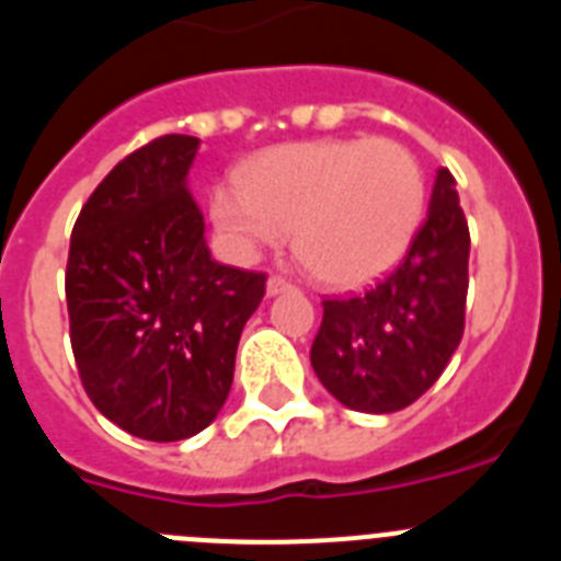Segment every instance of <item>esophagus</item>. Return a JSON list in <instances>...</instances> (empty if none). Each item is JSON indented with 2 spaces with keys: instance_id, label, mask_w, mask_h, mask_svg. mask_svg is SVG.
I'll return each mask as SVG.
<instances>
[{
  "instance_id": "esophagus-1",
  "label": "esophagus",
  "mask_w": 561,
  "mask_h": 561,
  "mask_svg": "<svg viewBox=\"0 0 561 561\" xmlns=\"http://www.w3.org/2000/svg\"><path fill=\"white\" fill-rule=\"evenodd\" d=\"M297 286L291 284V280H286V277L280 275H272L270 280H266V295L275 297V295H286V291H295Z\"/></svg>"
}]
</instances>
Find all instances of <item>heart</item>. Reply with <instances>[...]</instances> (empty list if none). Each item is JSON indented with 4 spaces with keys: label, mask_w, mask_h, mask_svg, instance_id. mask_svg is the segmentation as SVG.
Here are the masks:
<instances>
[{
    "label": "heart",
    "mask_w": 561,
    "mask_h": 561,
    "mask_svg": "<svg viewBox=\"0 0 561 561\" xmlns=\"http://www.w3.org/2000/svg\"><path fill=\"white\" fill-rule=\"evenodd\" d=\"M427 213V176L396 140L342 137L275 146L219 185L210 216L238 255L291 232L300 264L325 286L354 289L410 250Z\"/></svg>",
    "instance_id": "heart-1"
}]
</instances>
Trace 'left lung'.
<instances>
[{"label":"left lung","instance_id":"obj_1","mask_svg":"<svg viewBox=\"0 0 561 561\" xmlns=\"http://www.w3.org/2000/svg\"><path fill=\"white\" fill-rule=\"evenodd\" d=\"M469 225L453 173L438 168L430 213L401 264L354 297L323 300L311 368L359 413H396L435 385L463 336Z\"/></svg>","mask_w":561,"mask_h":561}]
</instances>
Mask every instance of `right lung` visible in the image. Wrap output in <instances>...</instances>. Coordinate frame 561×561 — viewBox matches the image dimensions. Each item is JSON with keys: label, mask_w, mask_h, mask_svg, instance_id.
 <instances>
[{"label": "right lung", "mask_w": 561, "mask_h": 561, "mask_svg": "<svg viewBox=\"0 0 561 561\" xmlns=\"http://www.w3.org/2000/svg\"><path fill=\"white\" fill-rule=\"evenodd\" d=\"M199 137L165 134L121 160L81 207L67 261L69 340L98 410L142 440L202 433L236 370L264 272L213 261L187 191Z\"/></svg>", "instance_id": "obj_1"}]
</instances>
